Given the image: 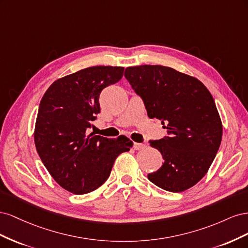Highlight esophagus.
Returning <instances> with one entry per match:
<instances>
[{"label": "esophagus", "mask_w": 248, "mask_h": 248, "mask_svg": "<svg viewBox=\"0 0 248 248\" xmlns=\"http://www.w3.org/2000/svg\"><path fill=\"white\" fill-rule=\"evenodd\" d=\"M147 146L145 144H140V142H134L133 144V148L134 150H142L145 149Z\"/></svg>", "instance_id": "1"}]
</instances>
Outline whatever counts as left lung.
I'll return each instance as SVG.
<instances>
[{
    "mask_svg": "<svg viewBox=\"0 0 248 248\" xmlns=\"http://www.w3.org/2000/svg\"><path fill=\"white\" fill-rule=\"evenodd\" d=\"M124 76L149 118L168 129V137L149 141L164 162L148 179L170 192L190 188L207 174L221 142L222 124L211 93L198 78L161 65L127 67Z\"/></svg>",
    "mask_w": 248,
    "mask_h": 248,
    "instance_id": "1",
    "label": "left lung"
}]
</instances>
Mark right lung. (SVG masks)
Wrapping results in <instances>:
<instances>
[{
	"instance_id": "obj_1",
	"label": "right lung",
	"mask_w": 248,
	"mask_h": 248,
	"mask_svg": "<svg viewBox=\"0 0 248 248\" xmlns=\"http://www.w3.org/2000/svg\"><path fill=\"white\" fill-rule=\"evenodd\" d=\"M123 67L94 66L52 82L40 101L34 140L55 181L74 194L98 188L109 177L117 157L129 151L125 136H87L100 112L102 90L123 77Z\"/></svg>"
}]
</instances>
